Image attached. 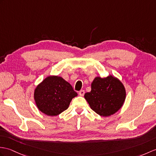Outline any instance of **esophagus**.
I'll list each match as a JSON object with an SVG mask.
<instances>
[{
	"label": "esophagus",
	"instance_id": "1",
	"mask_svg": "<svg viewBox=\"0 0 156 156\" xmlns=\"http://www.w3.org/2000/svg\"><path fill=\"white\" fill-rule=\"evenodd\" d=\"M84 94H85V91H84V90H80V91L79 92V95L80 96H84Z\"/></svg>",
	"mask_w": 156,
	"mask_h": 156
}]
</instances>
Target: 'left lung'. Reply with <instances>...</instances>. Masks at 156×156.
<instances>
[{
  "instance_id": "8db88e82",
  "label": "left lung",
  "mask_w": 156,
  "mask_h": 156,
  "mask_svg": "<svg viewBox=\"0 0 156 156\" xmlns=\"http://www.w3.org/2000/svg\"><path fill=\"white\" fill-rule=\"evenodd\" d=\"M126 90L120 80L113 76L96 77L91 91L84 94L90 108L101 116L108 117L117 112L124 103Z\"/></svg>"
}]
</instances>
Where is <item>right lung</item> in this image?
I'll use <instances>...</instances> for the list:
<instances>
[{
  "instance_id": "1",
  "label": "right lung",
  "mask_w": 156,
  "mask_h": 156,
  "mask_svg": "<svg viewBox=\"0 0 156 156\" xmlns=\"http://www.w3.org/2000/svg\"><path fill=\"white\" fill-rule=\"evenodd\" d=\"M78 94L72 86L58 76H49L37 86L34 98L38 109L50 116H55L68 109Z\"/></svg>"
}]
</instances>
